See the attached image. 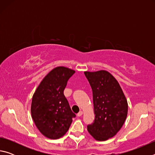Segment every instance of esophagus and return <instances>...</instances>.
I'll return each mask as SVG.
<instances>
[{"instance_id":"esophagus-1","label":"esophagus","mask_w":155,"mask_h":155,"mask_svg":"<svg viewBox=\"0 0 155 155\" xmlns=\"http://www.w3.org/2000/svg\"><path fill=\"white\" fill-rule=\"evenodd\" d=\"M83 115V111H80L78 112V114H77V116H78V117H80V116H81V115Z\"/></svg>"}]
</instances>
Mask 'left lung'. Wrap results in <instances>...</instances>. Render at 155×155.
Listing matches in <instances>:
<instances>
[{
  "mask_svg": "<svg viewBox=\"0 0 155 155\" xmlns=\"http://www.w3.org/2000/svg\"><path fill=\"white\" fill-rule=\"evenodd\" d=\"M93 93L95 120L87 126L97 141L111 138L122 127L127 117L128 103L119 83L106 70L84 72Z\"/></svg>",
  "mask_w": 155,
  "mask_h": 155,
  "instance_id": "8db88e82",
  "label": "left lung"
}]
</instances>
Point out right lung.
<instances>
[{
	"label": "right lung",
	"instance_id": "1",
	"mask_svg": "<svg viewBox=\"0 0 155 155\" xmlns=\"http://www.w3.org/2000/svg\"><path fill=\"white\" fill-rule=\"evenodd\" d=\"M74 73L68 68H54L33 96L31 112L33 122L41 134L51 140L63 137L76 116L64 94L68 79Z\"/></svg>",
	"mask_w": 155,
	"mask_h": 155
}]
</instances>
